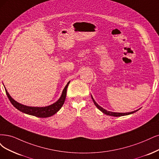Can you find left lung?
Instances as JSON below:
<instances>
[{
  "label": "left lung",
  "mask_w": 159,
  "mask_h": 159,
  "mask_svg": "<svg viewBox=\"0 0 159 159\" xmlns=\"http://www.w3.org/2000/svg\"><path fill=\"white\" fill-rule=\"evenodd\" d=\"M92 100L93 102V103H94L96 106L98 107V109H99V110H100L102 112H103V113H105V115H109V116H125V115H130V114H132L135 112H136V111H138L139 109L138 110H136V111H132V112H129V113H115V112H111V111H107L105 110V109L102 108L101 106H99V105L95 102L94 99H93V97L92 96Z\"/></svg>",
  "instance_id": "obj_1"
}]
</instances>
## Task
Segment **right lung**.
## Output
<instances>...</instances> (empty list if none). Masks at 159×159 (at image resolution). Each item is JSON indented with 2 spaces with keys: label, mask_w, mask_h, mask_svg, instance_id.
<instances>
[{
  "label": "right lung",
  "mask_w": 159,
  "mask_h": 159,
  "mask_svg": "<svg viewBox=\"0 0 159 159\" xmlns=\"http://www.w3.org/2000/svg\"><path fill=\"white\" fill-rule=\"evenodd\" d=\"M69 83H70V81L67 84L66 87L64 88L61 97L56 102H55L54 103H53L50 105H48V106L42 107H29V106H26V105H22L18 102H17L16 101H15L14 99L10 96L7 89H5V90H6V93H7V95L9 99V100L10 101L11 103L17 109H18L19 111H21L22 113H26L27 115H30L35 116L37 117H40V118H46V117H49V116H51L52 115H54V114H56L63 106V105L65 102V100H66L67 89Z\"/></svg>",
  "instance_id": "add662e5"
}]
</instances>
